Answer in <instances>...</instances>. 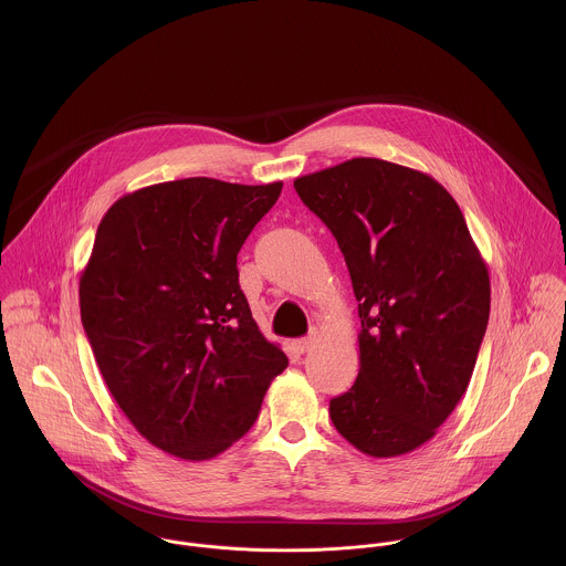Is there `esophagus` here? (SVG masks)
I'll return each instance as SVG.
<instances>
[{"label": "esophagus", "mask_w": 566, "mask_h": 566, "mask_svg": "<svg viewBox=\"0 0 566 566\" xmlns=\"http://www.w3.org/2000/svg\"><path fill=\"white\" fill-rule=\"evenodd\" d=\"M318 339H321V331H318V328H312V333H310L307 337L298 339L296 346H298L301 353H307V350H312V348L318 344Z\"/></svg>", "instance_id": "obj_1"}]
</instances>
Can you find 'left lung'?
Instances as JSON below:
<instances>
[{
	"mask_svg": "<svg viewBox=\"0 0 566 566\" xmlns=\"http://www.w3.org/2000/svg\"><path fill=\"white\" fill-rule=\"evenodd\" d=\"M337 240L359 303V375L331 399L370 458L429 442L464 397L490 316V276L453 196L429 174L350 159L294 180Z\"/></svg>",
	"mask_w": 566,
	"mask_h": 566,
	"instance_id": "left-lung-1",
	"label": "left lung"
}]
</instances>
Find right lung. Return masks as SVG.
Masks as SVG:
<instances>
[{
  "label": "right lung",
  "instance_id": "right-lung-1",
  "mask_svg": "<svg viewBox=\"0 0 566 566\" xmlns=\"http://www.w3.org/2000/svg\"><path fill=\"white\" fill-rule=\"evenodd\" d=\"M283 182L182 178L122 196L81 274V318L99 373L135 429L202 462L252 427L287 368L240 290L238 252Z\"/></svg>",
  "mask_w": 566,
  "mask_h": 566
}]
</instances>
